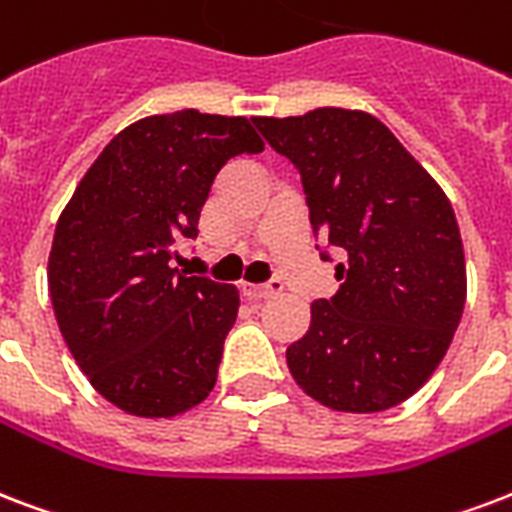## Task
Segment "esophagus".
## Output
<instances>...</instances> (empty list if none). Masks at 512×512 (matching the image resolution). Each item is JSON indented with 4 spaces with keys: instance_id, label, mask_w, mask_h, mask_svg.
Returning <instances> with one entry per match:
<instances>
[{
    "instance_id": "esophagus-1",
    "label": "esophagus",
    "mask_w": 512,
    "mask_h": 512,
    "mask_svg": "<svg viewBox=\"0 0 512 512\" xmlns=\"http://www.w3.org/2000/svg\"><path fill=\"white\" fill-rule=\"evenodd\" d=\"M282 290V282L279 279H271V282L265 284H241V292L247 295V298H271L276 292Z\"/></svg>"
}]
</instances>
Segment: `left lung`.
<instances>
[{
  "label": "left lung",
  "mask_w": 512,
  "mask_h": 512,
  "mask_svg": "<svg viewBox=\"0 0 512 512\" xmlns=\"http://www.w3.org/2000/svg\"><path fill=\"white\" fill-rule=\"evenodd\" d=\"M255 126L300 171L314 236L346 257L338 292L311 303L306 335L287 349L292 378L333 411L395 408L427 384L462 319L451 201L368 112L319 107Z\"/></svg>",
  "instance_id": "left-lung-1"
}]
</instances>
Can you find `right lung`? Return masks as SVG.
Here are the masks:
<instances>
[{"mask_svg":"<svg viewBox=\"0 0 512 512\" xmlns=\"http://www.w3.org/2000/svg\"><path fill=\"white\" fill-rule=\"evenodd\" d=\"M247 117L182 109L123 128L56 222L48 287L93 389L120 411L171 419L209 397L239 290L171 265L198 236L217 171L263 152Z\"/></svg>","mask_w":512,"mask_h":512,"instance_id":"obj_1","label":"right lung"}]
</instances>
